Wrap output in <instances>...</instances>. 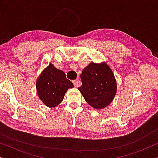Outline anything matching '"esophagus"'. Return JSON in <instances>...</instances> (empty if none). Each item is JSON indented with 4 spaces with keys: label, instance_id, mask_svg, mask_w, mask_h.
Wrapping results in <instances>:
<instances>
[{
    "label": "esophagus",
    "instance_id": "esophagus-1",
    "mask_svg": "<svg viewBox=\"0 0 158 158\" xmlns=\"http://www.w3.org/2000/svg\"><path fill=\"white\" fill-rule=\"evenodd\" d=\"M73 83L74 84V85L75 87H77V86H80L81 85V82H80L79 79H76V80H74V81H73Z\"/></svg>",
    "mask_w": 158,
    "mask_h": 158
}]
</instances>
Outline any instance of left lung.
I'll list each match as a JSON object with an SVG mask.
<instances>
[{
    "mask_svg": "<svg viewBox=\"0 0 158 158\" xmlns=\"http://www.w3.org/2000/svg\"><path fill=\"white\" fill-rule=\"evenodd\" d=\"M82 85L78 89L88 104L94 109L107 106L113 100L116 91L114 75L105 63H90L81 75Z\"/></svg>",
    "mask_w": 158,
    "mask_h": 158,
    "instance_id": "left-lung-1",
    "label": "left lung"
}]
</instances>
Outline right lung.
Returning a JSON list of instances; mask_svg holds the SVG:
<instances>
[{
  "label": "right lung",
  "mask_w": 158,
  "mask_h": 158,
  "mask_svg": "<svg viewBox=\"0 0 158 158\" xmlns=\"http://www.w3.org/2000/svg\"><path fill=\"white\" fill-rule=\"evenodd\" d=\"M73 87L70 81L66 78L65 73L50 64L36 81V90L40 98L48 107H55L63 100L68 88Z\"/></svg>",
  "instance_id": "obj_1"
}]
</instances>
